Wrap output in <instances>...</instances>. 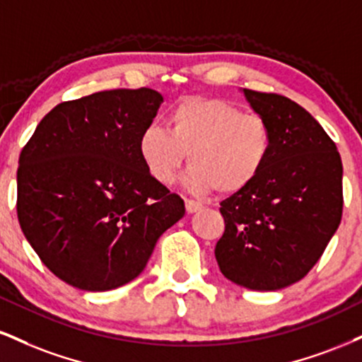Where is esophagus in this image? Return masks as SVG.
I'll return each instance as SVG.
<instances>
[{"instance_id":"esophagus-1","label":"esophagus","mask_w":362,"mask_h":362,"mask_svg":"<svg viewBox=\"0 0 362 362\" xmlns=\"http://www.w3.org/2000/svg\"><path fill=\"white\" fill-rule=\"evenodd\" d=\"M202 207H204L202 204L197 202V200H192V199L185 200V209H187V212H189V214H192V212L202 211Z\"/></svg>"}]
</instances>
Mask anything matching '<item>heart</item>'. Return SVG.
Instances as JSON below:
<instances>
[{
    "instance_id": "heart-1",
    "label": "heart",
    "mask_w": 362,
    "mask_h": 362,
    "mask_svg": "<svg viewBox=\"0 0 362 362\" xmlns=\"http://www.w3.org/2000/svg\"><path fill=\"white\" fill-rule=\"evenodd\" d=\"M168 132L148 126L138 153L158 184L175 182L189 155V182L197 192L234 195L256 182L273 153L267 117L211 95H185L170 107Z\"/></svg>"
}]
</instances>
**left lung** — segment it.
<instances>
[{
	"label": "left lung",
	"mask_w": 362,
	"mask_h": 362,
	"mask_svg": "<svg viewBox=\"0 0 362 362\" xmlns=\"http://www.w3.org/2000/svg\"><path fill=\"white\" fill-rule=\"evenodd\" d=\"M273 129V153L252 185L221 202L223 275L250 290L302 280L342 219V162L319 121L285 95L245 89Z\"/></svg>",
	"instance_id": "8db88e82"
}]
</instances>
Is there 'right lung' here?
I'll list each match as a JSON object with an SVG mask.
<instances>
[{
  "label": "right lung",
  "mask_w": 362,
  "mask_h": 362,
  "mask_svg": "<svg viewBox=\"0 0 362 362\" xmlns=\"http://www.w3.org/2000/svg\"><path fill=\"white\" fill-rule=\"evenodd\" d=\"M162 94L112 89L57 104L20 153L16 214L42 263L60 280L106 291L134 280L184 199L151 178L138 139Z\"/></svg>",
  "instance_id": "add662e5"
}]
</instances>
